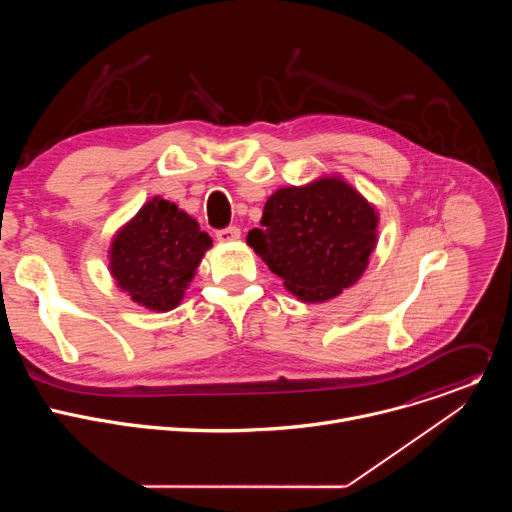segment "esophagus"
Returning <instances> with one entry per match:
<instances>
[{
  "label": "esophagus",
  "mask_w": 512,
  "mask_h": 512,
  "mask_svg": "<svg viewBox=\"0 0 512 512\" xmlns=\"http://www.w3.org/2000/svg\"><path fill=\"white\" fill-rule=\"evenodd\" d=\"M241 239V229L237 227H229V229H223L216 233V241L218 243H233V241H239Z\"/></svg>",
  "instance_id": "1"
}]
</instances>
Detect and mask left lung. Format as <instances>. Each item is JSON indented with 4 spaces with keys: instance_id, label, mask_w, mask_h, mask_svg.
<instances>
[{
    "instance_id": "left-lung-1",
    "label": "left lung",
    "mask_w": 512,
    "mask_h": 512,
    "mask_svg": "<svg viewBox=\"0 0 512 512\" xmlns=\"http://www.w3.org/2000/svg\"><path fill=\"white\" fill-rule=\"evenodd\" d=\"M379 212L342 176L326 174L304 186L275 190L261 229L247 245L306 304H322L354 285L377 247Z\"/></svg>"
}]
</instances>
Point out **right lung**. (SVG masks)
I'll use <instances>...</instances> for the list:
<instances>
[{
	"instance_id": "right-lung-1",
	"label": "right lung",
	"mask_w": 512,
	"mask_h": 512,
	"mask_svg": "<svg viewBox=\"0 0 512 512\" xmlns=\"http://www.w3.org/2000/svg\"><path fill=\"white\" fill-rule=\"evenodd\" d=\"M210 247L212 239L188 212L154 196L111 239L109 273L137 306L170 312Z\"/></svg>"
}]
</instances>
